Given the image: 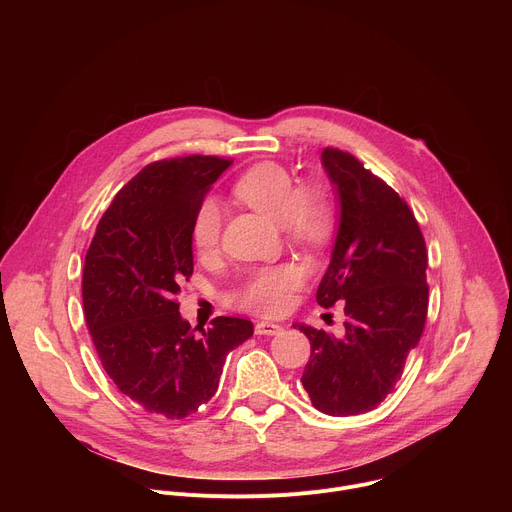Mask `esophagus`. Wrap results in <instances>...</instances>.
<instances>
[{"label": "esophagus", "mask_w": 512, "mask_h": 512, "mask_svg": "<svg viewBox=\"0 0 512 512\" xmlns=\"http://www.w3.org/2000/svg\"><path fill=\"white\" fill-rule=\"evenodd\" d=\"M281 330L283 328L279 324H273V322H257L255 324V334H259V336H275Z\"/></svg>", "instance_id": "esophagus-1"}]
</instances>
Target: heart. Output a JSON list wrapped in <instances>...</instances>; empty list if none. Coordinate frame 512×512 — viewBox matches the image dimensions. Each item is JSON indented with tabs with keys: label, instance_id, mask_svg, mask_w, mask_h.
I'll return each mask as SVG.
<instances>
[{
	"label": "heart",
	"instance_id": "obj_1",
	"mask_svg": "<svg viewBox=\"0 0 512 512\" xmlns=\"http://www.w3.org/2000/svg\"><path fill=\"white\" fill-rule=\"evenodd\" d=\"M239 200L269 216L296 239H320L328 229V204L316 188L298 186L283 166L261 162L233 184ZM225 208L214 196L204 198L192 218V243L200 253L218 247ZM302 283V269L283 265L255 273L241 289L237 302L257 314H279L289 304V294Z\"/></svg>",
	"mask_w": 512,
	"mask_h": 512
}]
</instances>
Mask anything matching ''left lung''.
I'll use <instances>...</instances> for the list:
<instances>
[{
  "label": "left lung",
  "instance_id": "8db88e82",
  "mask_svg": "<svg viewBox=\"0 0 512 512\" xmlns=\"http://www.w3.org/2000/svg\"><path fill=\"white\" fill-rule=\"evenodd\" d=\"M340 221L330 265L318 285L322 308L344 302V334L306 324L312 344L302 375L312 405L334 417L375 409L401 379L427 316V251L413 212L354 156L326 148Z\"/></svg>",
  "mask_w": 512,
  "mask_h": 512
}]
</instances>
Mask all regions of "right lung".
Instances as JSON below:
<instances>
[{
	"instance_id": "obj_1",
	"label": "right lung",
	"mask_w": 512,
	"mask_h": 512,
	"mask_svg": "<svg viewBox=\"0 0 512 512\" xmlns=\"http://www.w3.org/2000/svg\"><path fill=\"white\" fill-rule=\"evenodd\" d=\"M229 160L186 156L145 166L101 216L83 267V306L103 369L145 411L182 419L218 389L227 354L253 336L218 316L196 333L180 316L192 275V218Z\"/></svg>"
}]
</instances>
